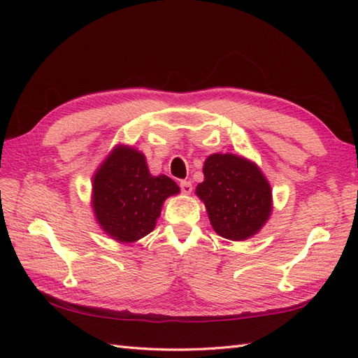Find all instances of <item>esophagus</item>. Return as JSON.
Segmentation results:
<instances>
[{"mask_svg": "<svg viewBox=\"0 0 358 358\" xmlns=\"http://www.w3.org/2000/svg\"><path fill=\"white\" fill-rule=\"evenodd\" d=\"M179 185L183 194H189L192 191V183L189 180H180Z\"/></svg>", "mask_w": 358, "mask_h": 358, "instance_id": "obj_1", "label": "esophagus"}]
</instances>
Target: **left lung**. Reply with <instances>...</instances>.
Returning <instances> with one entry per match:
<instances>
[{"label": "left lung", "instance_id": "left-lung-1", "mask_svg": "<svg viewBox=\"0 0 358 358\" xmlns=\"http://www.w3.org/2000/svg\"><path fill=\"white\" fill-rule=\"evenodd\" d=\"M197 196L213 230L230 241L258 233L272 212V191L254 162L233 154H213L204 162Z\"/></svg>", "mask_w": 358, "mask_h": 358}]
</instances>
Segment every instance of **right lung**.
<instances>
[{
    "mask_svg": "<svg viewBox=\"0 0 358 358\" xmlns=\"http://www.w3.org/2000/svg\"><path fill=\"white\" fill-rule=\"evenodd\" d=\"M92 204L101 229L119 242H136L154 230L161 206L179 187L150 176L145 155L117 146L94 176Z\"/></svg>",
    "mask_w": 358,
    "mask_h": 358,
    "instance_id": "add662e5",
    "label": "right lung"
}]
</instances>
